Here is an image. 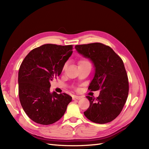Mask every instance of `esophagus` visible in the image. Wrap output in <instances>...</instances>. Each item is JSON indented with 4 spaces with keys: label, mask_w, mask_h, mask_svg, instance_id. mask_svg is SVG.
<instances>
[{
    "label": "esophagus",
    "mask_w": 149,
    "mask_h": 149,
    "mask_svg": "<svg viewBox=\"0 0 149 149\" xmlns=\"http://www.w3.org/2000/svg\"><path fill=\"white\" fill-rule=\"evenodd\" d=\"M80 99H81V97H80L79 96L74 95V96H72V100H80Z\"/></svg>",
    "instance_id": "obj_1"
}]
</instances>
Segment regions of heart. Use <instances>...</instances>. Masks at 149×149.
I'll return each mask as SVG.
<instances>
[{
    "mask_svg": "<svg viewBox=\"0 0 149 149\" xmlns=\"http://www.w3.org/2000/svg\"><path fill=\"white\" fill-rule=\"evenodd\" d=\"M84 61H81L80 63H82V62H84ZM65 67H66V65H64V68H63V69H64L65 68Z\"/></svg>",
    "mask_w": 149,
    "mask_h": 149,
    "instance_id": "1",
    "label": "heart"
}]
</instances>
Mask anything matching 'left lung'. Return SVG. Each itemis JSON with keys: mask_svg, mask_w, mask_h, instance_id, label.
<instances>
[{"mask_svg": "<svg viewBox=\"0 0 149 149\" xmlns=\"http://www.w3.org/2000/svg\"><path fill=\"white\" fill-rule=\"evenodd\" d=\"M75 48L94 64L95 75L89 90H101L96 99L86 96L90 107L84 115L96 123L111 122L122 112L128 95V79L123 61L111 47L101 43L75 45Z\"/></svg>", "mask_w": 149, "mask_h": 149, "instance_id": "8db88e82", "label": "left lung"}]
</instances>
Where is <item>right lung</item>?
Listing matches in <instances>:
<instances>
[{
	"label": "right lung",
	"mask_w": 149,
	"mask_h": 149,
	"mask_svg": "<svg viewBox=\"0 0 149 149\" xmlns=\"http://www.w3.org/2000/svg\"><path fill=\"white\" fill-rule=\"evenodd\" d=\"M72 52L71 45L45 44L33 49L22 62L18 72L19 101L34 122L51 125L64 115L72 97L51 93L50 81L61 74Z\"/></svg>",
	"instance_id": "right-lung-1"
}]
</instances>
